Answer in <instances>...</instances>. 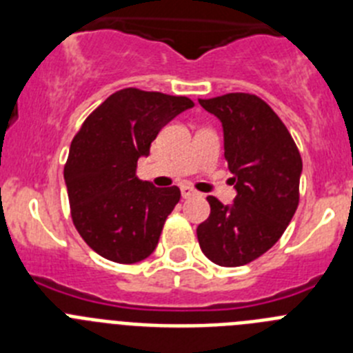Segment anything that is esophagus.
I'll return each instance as SVG.
<instances>
[{
  "label": "esophagus",
  "instance_id": "obj_1",
  "mask_svg": "<svg viewBox=\"0 0 353 353\" xmlns=\"http://www.w3.org/2000/svg\"><path fill=\"white\" fill-rule=\"evenodd\" d=\"M194 189H192L191 185H182V196L183 198H189V196H192L194 194Z\"/></svg>",
  "mask_w": 353,
  "mask_h": 353
}]
</instances>
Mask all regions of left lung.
Wrapping results in <instances>:
<instances>
[{"instance_id":"8db88e82","label":"left lung","mask_w":353,"mask_h":353,"mask_svg":"<svg viewBox=\"0 0 353 353\" xmlns=\"http://www.w3.org/2000/svg\"><path fill=\"white\" fill-rule=\"evenodd\" d=\"M223 123L224 157L236 196H208L210 215L196 230L205 256L221 267L260 258L281 239L299 207L302 159L292 134L269 104L251 93L199 99Z\"/></svg>"}]
</instances>
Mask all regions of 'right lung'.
Returning a JSON list of instances; mask_svg holds the SVG:
<instances>
[{"label":"right lung","instance_id":"obj_1","mask_svg":"<svg viewBox=\"0 0 353 353\" xmlns=\"http://www.w3.org/2000/svg\"><path fill=\"white\" fill-rule=\"evenodd\" d=\"M194 102L187 97L125 88L109 95L74 136L65 164L70 215L97 254L138 263L155 251L180 189L136 176L159 130Z\"/></svg>","mask_w":353,"mask_h":353}]
</instances>
